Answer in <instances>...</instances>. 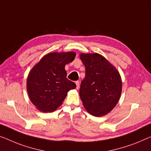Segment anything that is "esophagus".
I'll use <instances>...</instances> for the list:
<instances>
[{"instance_id":"esophagus-1","label":"esophagus","mask_w":151,"mask_h":151,"mask_svg":"<svg viewBox=\"0 0 151 151\" xmlns=\"http://www.w3.org/2000/svg\"><path fill=\"white\" fill-rule=\"evenodd\" d=\"M75 83H76V88L77 89H79V82H78V81H76Z\"/></svg>"}]
</instances>
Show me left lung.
<instances>
[{"mask_svg":"<svg viewBox=\"0 0 151 151\" xmlns=\"http://www.w3.org/2000/svg\"><path fill=\"white\" fill-rule=\"evenodd\" d=\"M80 58L85 67V76L79 91L81 100L91 115L104 116L113 109L120 98L121 76L100 54L81 53Z\"/></svg>","mask_w":151,"mask_h":151,"instance_id":"1","label":"left lung"}]
</instances>
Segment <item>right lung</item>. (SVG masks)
Masks as SVG:
<instances>
[{
	"mask_svg": "<svg viewBox=\"0 0 151 151\" xmlns=\"http://www.w3.org/2000/svg\"><path fill=\"white\" fill-rule=\"evenodd\" d=\"M75 52L51 53L45 55L31 70L27 91L32 104L39 111H55L76 84L66 78L65 65L75 60Z\"/></svg>",
	"mask_w": 151,
	"mask_h": 151,
	"instance_id": "add662e5",
	"label": "right lung"
}]
</instances>
